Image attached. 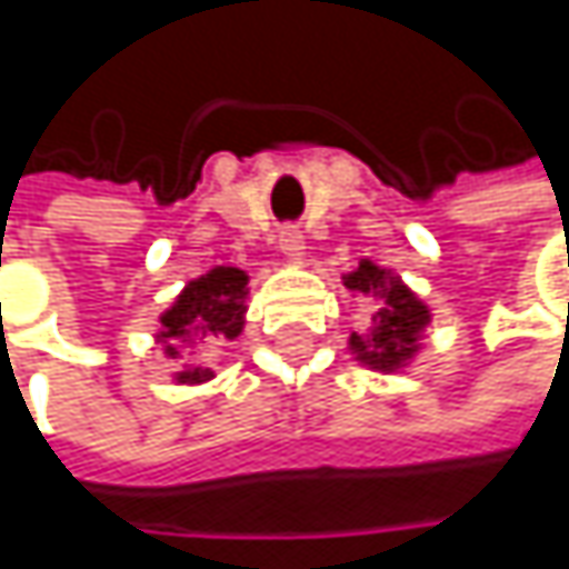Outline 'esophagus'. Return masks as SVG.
I'll use <instances>...</instances> for the list:
<instances>
[{
  "label": "esophagus",
  "mask_w": 569,
  "mask_h": 569,
  "mask_svg": "<svg viewBox=\"0 0 569 569\" xmlns=\"http://www.w3.org/2000/svg\"><path fill=\"white\" fill-rule=\"evenodd\" d=\"M280 250H283L286 260H292V263H299L302 260V233H299V227H280Z\"/></svg>",
  "instance_id": "34e87169"
}]
</instances>
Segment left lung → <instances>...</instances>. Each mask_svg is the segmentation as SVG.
I'll return each mask as SVG.
<instances>
[{"label": "left lung", "mask_w": 569, "mask_h": 569, "mask_svg": "<svg viewBox=\"0 0 569 569\" xmlns=\"http://www.w3.org/2000/svg\"><path fill=\"white\" fill-rule=\"evenodd\" d=\"M346 289L376 296L382 306L372 312V326L366 336L352 332L349 349L359 362L379 372H396L415 359L421 349V332L431 322V309L398 280L392 270L376 267L372 260H362L359 270L342 277Z\"/></svg>", "instance_id": "8db88e82"}]
</instances>
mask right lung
I'll list each match as a JSON object with an SVG mask.
<instances>
[{"instance_id":"right-lung-1","label":"right lung","mask_w":569,"mask_h":569,"mask_svg":"<svg viewBox=\"0 0 569 569\" xmlns=\"http://www.w3.org/2000/svg\"><path fill=\"white\" fill-rule=\"evenodd\" d=\"M247 283L250 277L237 267H213L210 273L190 280L183 292L173 299V306L161 316L158 342H164V352L180 359V342L213 339L227 342L243 332V312H247ZM213 372L203 366H183L173 379L197 386L207 382Z\"/></svg>"}]
</instances>
